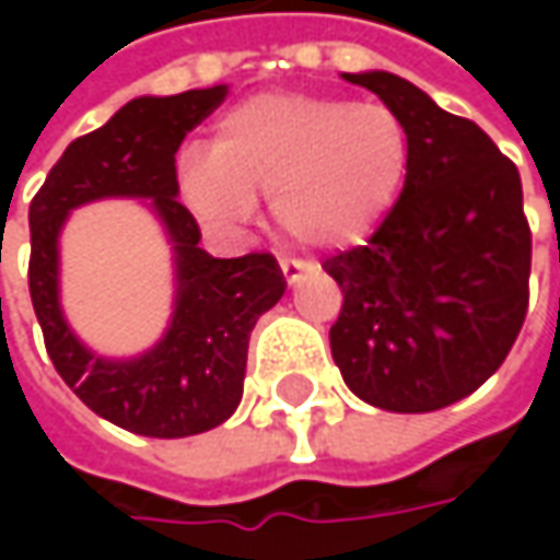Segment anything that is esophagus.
<instances>
[{"instance_id":"obj_1","label":"esophagus","mask_w":560,"mask_h":560,"mask_svg":"<svg viewBox=\"0 0 560 560\" xmlns=\"http://www.w3.org/2000/svg\"><path fill=\"white\" fill-rule=\"evenodd\" d=\"M280 270H283V277H287L290 287H295V283L302 280V273H305V268H302L299 261H280Z\"/></svg>"}]
</instances>
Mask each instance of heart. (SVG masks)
<instances>
[{"instance_id":"obj_1","label":"heart","mask_w":560,"mask_h":560,"mask_svg":"<svg viewBox=\"0 0 560 560\" xmlns=\"http://www.w3.org/2000/svg\"><path fill=\"white\" fill-rule=\"evenodd\" d=\"M408 171L411 137L389 105L265 93L218 120L211 149L180 155L177 186L205 224H246L255 196H270L273 224L290 240L339 248L383 224Z\"/></svg>"}]
</instances>
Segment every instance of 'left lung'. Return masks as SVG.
<instances>
[{
	"mask_svg": "<svg viewBox=\"0 0 560 560\" xmlns=\"http://www.w3.org/2000/svg\"><path fill=\"white\" fill-rule=\"evenodd\" d=\"M411 137L401 196L368 246L330 258L342 290L330 352L361 401L423 415L502 368L527 314L529 226L521 174L474 120L389 71L342 74Z\"/></svg>",
	"mask_w": 560,
	"mask_h": 560,
	"instance_id": "left-lung-1",
	"label": "left lung"
}]
</instances>
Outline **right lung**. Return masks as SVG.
Returning a JSON list of instances; mask_svg holds the SVG:
<instances>
[{
  "label": "right lung",
  "instance_id": "1",
  "mask_svg": "<svg viewBox=\"0 0 560 560\" xmlns=\"http://www.w3.org/2000/svg\"><path fill=\"white\" fill-rule=\"evenodd\" d=\"M226 90L218 83L130 98L65 149L31 202V299L46 352L86 408L140 436L180 440L221 427L243 398L252 327L287 292L273 255H208L196 218L177 199L174 155ZM102 198L145 203L172 246V317L163 339L140 357L90 350L60 308V230L71 210Z\"/></svg>",
  "mask_w": 560,
  "mask_h": 560
}]
</instances>
